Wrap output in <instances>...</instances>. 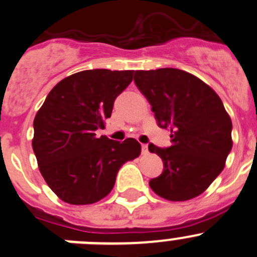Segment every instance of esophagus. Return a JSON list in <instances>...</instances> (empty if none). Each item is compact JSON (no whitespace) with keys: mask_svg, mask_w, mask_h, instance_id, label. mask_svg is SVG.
<instances>
[{"mask_svg":"<svg viewBox=\"0 0 257 257\" xmlns=\"http://www.w3.org/2000/svg\"><path fill=\"white\" fill-rule=\"evenodd\" d=\"M142 153L143 154L148 153V146H147V144H142Z\"/></svg>","mask_w":257,"mask_h":257,"instance_id":"34e87169","label":"esophagus"}]
</instances>
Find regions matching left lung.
<instances>
[{
	"mask_svg": "<svg viewBox=\"0 0 257 257\" xmlns=\"http://www.w3.org/2000/svg\"><path fill=\"white\" fill-rule=\"evenodd\" d=\"M134 83L158 125L171 129V147L148 146L163 161V172L149 186L168 201L197 197L222 172L232 148V121L220 96L197 76L173 68L138 70Z\"/></svg>",
	"mask_w": 257,
	"mask_h": 257,
	"instance_id": "8db88e82",
	"label": "left lung"
}]
</instances>
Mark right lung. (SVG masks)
<instances>
[{
  "label": "right lung",
  "mask_w": 257,
  "mask_h": 257,
  "mask_svg": "<svg viewBox=\"0 0 257 257\" xmlns=\"http://www.w3.org/2000/svg\"><path fill=\"white\" fill-rule=\"evenodd\" d=\"M133 73L94 69L73 74L52 88L37 111L32 148L47 186L64 202L100 201L113 189L120 167L141 154L136 139L120 143L95 134Z\"/></svg>",
  "instance_id": "add662e5"
}]
</instances>
